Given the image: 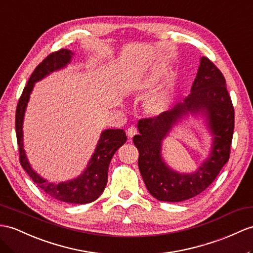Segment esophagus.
Instances as JSON below:
<instances>
[{
  "label": "esophagus",
  "mask_w": 253,
  "mask_h": 253,
  "mask_svg": "<svg viewBox=\"0 0 253 253\" xmlns=\"http://www.w3.org/2000/svg\"><path fill=\"white\" fill-rule=\"evenodd\" d=\"M127 136H128V138H132L135 134H137V128L135 127V126H130L127 128Z\"/></svg>",
  "instance_id": "obj_1"
}]
</instances>
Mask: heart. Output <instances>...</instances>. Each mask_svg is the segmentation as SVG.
I'll list each match as a JSON object with an SVG mask.
<instances>
[{
  "instance_id": "1",
  "label": "heart",
  "mask_w": 253,
  "mask_h": 253,
  "mask_svg": "<svg viewBox=\"0 0 253 253\" xmlns=\"http://www.w3.org/2000/svg\"><path fill=\"white\" fill-rule=\"evenodd\" d=\"M160 76H161V73L158 72L157 70H153L152 72L148 73L147 75L144 76L143 78H140L137 83H135L134 89L137 91H144L147 89H150L152 85L158 82ZM169 102H170L169 91L160 90L147 98V101L145 103V109L149 114L160 115L169 108Z\"/></svg>"
}]
</instances>
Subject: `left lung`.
<instances>
[{
    "label": "left lung",
    "instance_id": "left-lung-1",
    "mask_svg": "<svg viewBox=\"0 0 253 253\" xmlns=\"http://www.w3.org/2000/svg\"><path fill=\"white\" fill-rule=\"evenodd\" d=\"M189 112L207 117L214 135L211 156L192 174L168 168L161 150L162 140L174 123ZM133 143L139 151L138 169L150 194L159 201L181 202L206 190L229 161L234 132V107L221 71L206 57L201 59L191 93L168 112L138 121Z\"/></svg>",
    "mask_w": 253,
    "mask_h": 253
}]
</instances>
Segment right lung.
Wrapping results in <instances>:
<instances>
[{
	"instance_id": "right-lung-1",
	"label": "right lung",
	"mask_w": 253,
	"mask_h": 253,
	"mask_svg": "<svg viewBox=\"0 0 253 253\" xmlns=\"http://www.w3.org/2000/svg\"><path fill=\"white\" fill-rule=\"evenodd\" d=\"M73 54L74 53L69 49H60V50L47 55L36 66L17 104L16 135L18 147H19L20 164L28 175L32 178V180L38 184L39 188L58 201L71 203V204H87V203L95 201L105 189L108 179L109 163L112 161L115 152L126 141V134L125 131L120 128H117V130L109 128V130L104 131L101 134L94 153L92 155L90 162L84 173L75 179L60 183L49 182L39 174H36L31 168L26 151L23 149V117L34 84L53 71L65 67L71 62Z\"/></svg>"
}]
</instances>
